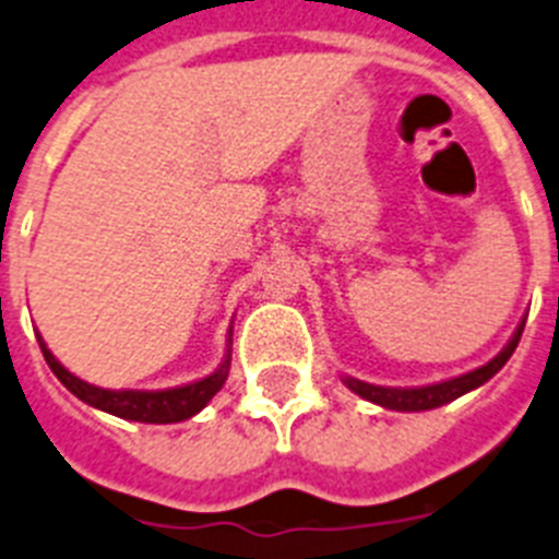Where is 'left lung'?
<instances>
[{
    "label": "left lung",
    "instance_id": "1",
    "mask_svg": "<svg viewBox=\"0 0 559 559\" xmlns=\"http://www.w3.org/2000/svg\"><path fill=\"white\" fill-rule=\"evenodd\" d=\"M523 325H526V322H520V328L514 331V336L509 338V345L503 347V350H500L492 361H486L484 367L472 370V373L457 376V379L438 381V384H427V388H379V384H367V381L345 376V384L356 395L367 399V402H373V404H379V407H388V409H399V413H421V409H436V407H441V404L455 402L457 395L469 393V390L480 388L484 381L492 379L500 367L507 365L509 356L514 353V347H518Z\"/></svg>",
    "mask_w": 559,
    "mask_h": 559
}]
</instances>
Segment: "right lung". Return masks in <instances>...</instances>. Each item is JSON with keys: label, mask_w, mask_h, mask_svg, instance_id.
Wrapping results in <instances>:
<instances>
[{"label": "right lung", "mask_w": 559, "mask_h": 559, "mask_svg": "<svg viewBox=\"0 0 559 559\" xmlns=\"http://www.w3.org/2000/svg\"><path fill=\"white\" fill-rule=\"evenodd\" d=\"M39 338V347L45 353V361L50 365V370L56 373V379L64 384L73 395H79L81 402L90 404L95 409H104L109 416L127 418V421H143V424H175L192 418L194 413L206 407L212 402V395L226 384L228 365H231V353H226V361H223L212 376L206 379L192 381V384H183V388L171 390H104L81 381L79 376H73L67 367H61V361L47 350L45 338ZM231 342V338H228Z\"/></svg>", "instance_id": "1"}]
</instances>
